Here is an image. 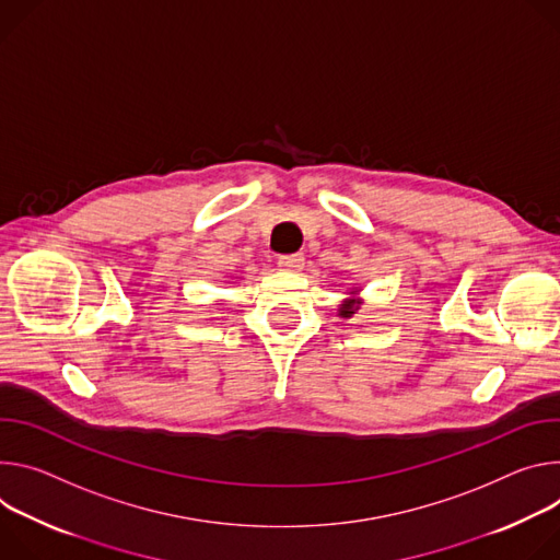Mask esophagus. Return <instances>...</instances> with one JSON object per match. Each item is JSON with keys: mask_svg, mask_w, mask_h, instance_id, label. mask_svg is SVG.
<instances>
[{"mask_svg": "<svg viewBox=\"0 0 560 560\" xmlns=\"http://www.w3.org/2000/svg\"><path fill=\"white\" fill-rule=\"evenodd\" d=\"M278 267H280L282 271H289V273H298V271H302V267H304V256H302V254H293V256H280V260H278Z\"/></svg>", "mask_w": 560, "mask_h": 560, "instance_id": "1", "label": "esophagus"}]
</instances>
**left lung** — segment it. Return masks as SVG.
Here are the masks:
<instances>
[{
	"label": "left lung",
	"instance_id": "1",
	"mask_svg": "<svg viewBox=\"0 0 560 560\" xmlns=\"http://www.w3.org/2000/svg\"><path fill=\"white\" fill-rule=\"evenodd\" d=\"M358 291H360V289L353 287V289L349 291V298H345L342 304H338V316H340V318L349 320V318H353V314L360 308L362 298H358Z\"/></svg>",
	"mask_w": 560,
	"mask_h": 560
}]
</instances>
